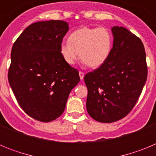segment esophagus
I'll return each instance as SVG.
<instances>
[{"mask_svg":"<svg viewBox=\"0 0 156 156\" xmlns=\"http://www.w3.org/2000/svg\"><path fill=\"white\" fill-rule=\"evenodd\" d=\"M79 75H80V80H82L83 79V77H84V73H83V72H80Z\"/></svg>","mask_w":156,"mask_h":156,"instance_id":"esophagus-1","label":"esophagus"}]
</instances>
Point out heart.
<instances>
[{"instance_id":"1","label":"heart","mask_w":156,"mask_h":156,"mask_svg":"<svg viewBox=\"0 0 156 156\" xmlns=\"http://www.w3.org/2000/svg\"><path fill=\"white\" fill-rule=\"evenodd\" d=\"M112 42V35L108 29L83 27L72 32L68 41L61 43L59 51L67 64L73 65L80 56L84 64L96 69L108 60Z\"/></svg>"}]
</instances>
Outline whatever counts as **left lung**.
Wrapping results in <instances>:
<instances>
[{"label":"left lung","mask_w":156,"mask_h":156,"mask_svg":"<svg viewBox=\"0 0 156 156\" xmlns=\"http://www.w3.org/2000/svg\"><path fill=\"white\" fill-rule=\"evenodd\" d=\"M113 45L106 62L84 76L88 114L113 122L131 111L145 84L148 68L143 43L122 27L111 29Z\"/></svg>","instance_id":"left-lung-1"}]
</instances>
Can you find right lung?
I'll use <instances>...</instances> for the list:
<instances>
[{"instance_id":"1","label":"right lung","mask_w":156,"mask_h":156,"mask_svg":"<svg viewBox=\"0 0 156 156\" xmlns=\"http://www.w3.org/2000/svg\"><path fill=\"white\" fill-rule=\"evenodd\" d=\"M69 29L62 20L37 22L26 28L12 47L8 82L20 107L38 121L60 116L80 81L79 72L59 51Z\"/></svg>"}]
</instances>
